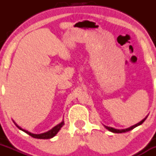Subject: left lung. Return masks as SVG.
<instances>
[{"mask_svg": "<svg viewBox=\"0 0 156 156\" xmlns=\"http://www.w3.org/2000/svg\"><path fill=\"white\" fill-rule=\"evenodd\" d=\"M147 118V117H146ZM146 118H144V120H142L140 121V122H139L138 124H136V125H133V126L130 127V128H129V129H113V128H111V127H108V126H105V128H106L108 130H109L110 132H112V133H126V132H129V131L132 130V129H135L136 127L139 126V125H140L141 124H143V123L144 122V120H146Z\"/></svg>", "mask_w": 156, "mask_h": 156, "instance_id": "8db88e82", "label": "left lung"}]
</instances>
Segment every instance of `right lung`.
<instances>
[{"mask_svg":"<svg viewBox=\"0 0 156 156\" xmlns=\"http://www.w3.org/2000/svg\"><path fill=\"white\" fill-rule=\"evenodd\" d=\"M64 125V122L62 121V123H60L59 125H56L55 127H54L53 129H51V130L48 131V132H47V133H42V134H32V133H29V132H27V131L26 130H23V129H20L18 125H16V126L19 128L20 130L23 131L24 133H26L27 134H28L29 136H32L33 138H37V139H51L52 138L53 136H55L56 134H57V133H58V131H59V129L62 128V126Z\"/></svg>","mask_w":156,"mask_h":156,"instance_id":"1","label":"right lung"}]
</instances>
